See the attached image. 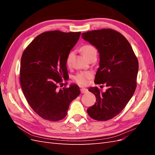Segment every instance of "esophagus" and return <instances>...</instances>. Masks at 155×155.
Here are the masks:
<instances>
[{
  "label": "esophagus",
  "mask_w": 155,
  "mask_h": 155,
  "mask_svg": "<svg viewBox=\"0 0 155 155\" xmlns=\"http://www.w3.org/2000/svg\"><path fill=\"white\" fill-rule=\"evenodd\" d=\"M81 93H86L88 92V89H87V88H82L81 89Z\"/></svg>",
  "instance_id": "34e87169"
}]
</instances>
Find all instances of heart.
I'll return each mask as SVG.
<instances>
[{
	"label": "heart",
	"instance_id": "heart-1",
	"mask_svg": "<svg viewBox=\"0 0 155 155\" xmlns=\"http://www.w3.org/2000/svg\"><path fill=\"white\" fill-rule=\"evenodd\" d=\"M81 51L82 52H83V55L84 57H86L88 54H89L91 53L93 51H96V49L93 47V46L90 45H84L83 47L81 48ZM74 53V52H71L70 53L68 54V57L67 58V62L68 64H70L71 61L72 60V57H73ZM91 77V74L90 72H84V73H81L78 74L77 76H76L74 79L77 81V83H78L79 84L82 85H85L87 84L88 79Z\"/></svg>",
	"mask_w": 155,
	"mask_h": 155
}]
</instances>
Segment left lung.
I'll list each match as a JSON object with an SVG mask.
<instances>
[{
  "mask_svg": "<svg viewBox=\"0 0 155 155\" xmlns=\"http://www.w3.org/2000/svg\"><path fill=\"white\" fill-rule=\"evenodd\" d=\"M82 38L93 45L99 53V67L94 83L105 84V92L98 87L88 91L97 103L87 109L94 120H110L123 110L135 91L139 62L129 42L123 35L109 28L83 32Z\"/></svg>",
  "mask_w": 155,
  "mask_h": 155,
  "instance_id": "obj_1",
  "label": "left lung"
}]
</instances>
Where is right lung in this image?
Instances as JSON below:
<instances>
[{"instance_id":"add662e5","label":"right lung","mask_w":155,"mask_h":155,"mask_svg":"<svg viewBox=\"0 0 155 155\" xmlns=\"http://www.w3.org/2000/svg\"><path fill=\"white\" fill-rule=\"evenodd\" d=\"M81 32H45L37 36L22 55L20 81L28 103L45 120L57 121L67 114L71 102L80 94L79 87L71 84L58 90L67 77V58Z\"/></svg>"}]
</instances>
